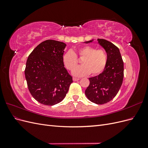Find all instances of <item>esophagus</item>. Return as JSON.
Listing matches in <instances>:
<instances>
[{
	"mask_svg": "<svg viewBox=\"0 0 148 148\" xmlns=\"http://www.w3.org/2000/svg\"><path fill=\"white\" fill-rule=\"evenodd\" d=\"M79 79V78H73V80L74 82H76V81H78Z\"/></svg>",
	"mask_w": 148,
	"mask_h": 148,
	"instance_id": "obj_1",
	"label": "esophagus"
}]
</instances>
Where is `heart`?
I'll use <instances>...</instances> for the list:
<instances>
[{
	"mask_svg": "<svg viewBox=\"0 0 148 148\" xmlns=\"http://www.w3.org/2000/svg\"><path fill=\"white\" fill-rule=\"evenodd\" d=\"M77 55L81 58L82 65L78 66L73 70L72 74L77 77H83L91 73L97 75L104 69L107 62V55L103 49H97L89 46H85L77 50ZM65 66L69 70H72L77 65V58L71 51H66L63 56Z\"/></svg>",
	"mask_w": 148,
	"mask_h": 148,
	"instance_id": "heart-1",
	"label": "heart"
}]
</instances>
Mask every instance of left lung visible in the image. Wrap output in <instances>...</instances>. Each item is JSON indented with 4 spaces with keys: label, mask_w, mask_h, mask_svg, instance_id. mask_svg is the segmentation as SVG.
<instances>
[{
    "label": "left lung",
    "mask_w": 148,
    "mask_h": 148,
    "mask_svg": "<svg viewBox=\"0 0 148 148\" xmlns=\"http://www.w3.org/2000/svg\"><path fill=\"white\" fill-rule=\"evenodd\" d=\"M95 39L84 42H92ZM98 44L105 49L107 62L102 72L89 78V85L85 90L88 99L97 104L109 102L117 95L123 79V62L119 49L104 39H97Z\"/></svg>",
    "instance_id": "1"
}]
</instances>
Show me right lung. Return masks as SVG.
Instances as JSON below:
<instances>
[{"instance_id":"obj_1","label":"right lung","mask_w":148,"mask_h":148,"mask_svg":"<svg viewBox=\"0 0 148 148\" xmlns=\"http://www.w3.org/2000/svg\"><path fill=\"white\" fill-rule=\"evenodd\" d=\"M66 46L62 42L46 40L34 49L26 61L25 75L28 89L42 104L60 102L73 82L63 62Z\"/></svg>"}]
</instances>
